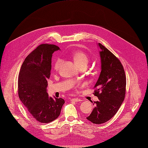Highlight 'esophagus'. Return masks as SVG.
Wrapping results in <instances>:
<instances>
[{
    "mask_svg": "<svg viewBox=\"0 0 148 148\" xmlns=\"http://www.w3.org/2000/svg\"><path fill=\"white\" fill-rule=\"evenodd\" d=\"M73 101H74V102H77V101H80L81 100L78 99V98H74V99H72L71 100Z\"/></svg>",
    "mask_w": 148,
    "mask_h": 148,
    "instance_id": "1",
    "label": "esophagus"
}]
</instances>
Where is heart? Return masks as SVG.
Returning <instances> with one entry per match:
<instances>
[{
	"label": "heart",
	"mask_w": 148,
	"mask_h": 148,
	"mask_svg": "<svg viewBox=\"0 0 148 148\" xmlns=\"http://www.w3.org/2000/svg\"><path fill=\"white\" fill-rule=\"evenodd\" d=\"M73 59L76 63V65L79 67L82 66H86L89 60V58L88 56L82 51H74L71 54ZM61 64V60L60 59H56L54 62V68L55 69H57Z\"/></svg>",
	"instance_id": "b5f03b06"
}]
</instances>
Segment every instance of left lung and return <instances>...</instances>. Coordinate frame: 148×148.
Listing matches in <instances>:
<instances>
[{"mask_svg": "<svg viewBox=\"0 0 148 148\" xmlns=\"http://www.w3.org/2000/svg\"><path fill=\"white\" fill-rule=\"evenodd\" d=\"M101 49V73L94 88V95L99 100L86 119L94 124H102L110 120L123 103L126 94V79L123 65L110 50L99 43Z\"/></svg>", "mask_w": 148, "mask_h": 148, "instance_id": "1", "label": "left lung"}]
</instances>
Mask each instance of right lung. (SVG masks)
Here are the masks:
<instances>
[{
  "instance_id": "obj_1",
  "label": "right lung",
  "mask_w": 148,
  "mask_h": 148,
  "mask_svg": "<svg viewBox=\"0 0 148 148\" xmlns=\"http://www.w3.org/2000/svg\"><path fill=\"white\" fill-rule=\"evenodd\" d=\"M59 49L55 45H38L25 58L18 74V97L31 116L43 123L58 117L65 103L62 98L49 97L47 92L51 57L54 51Z\"/></svg>"
}]
</instances>
